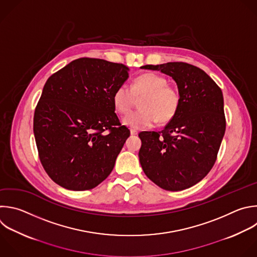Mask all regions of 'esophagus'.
<instances>
[{
  "mask_svg": "<svg viewBox=\"0 0 257 257\" xmlns=\"http://www.w3.org/2000/svg\"><path fill=\"white\" fill-rule=\"evenodd\" d=\"M130 134H131V135H133V136L138 135V131H137V130H135V129H131V130H130Z\"/></svg>",
  "mask_w": 257,
  "mask_h": 257,
  "instance_id": "1",
  "label": "esophagus"
}]
</instances>
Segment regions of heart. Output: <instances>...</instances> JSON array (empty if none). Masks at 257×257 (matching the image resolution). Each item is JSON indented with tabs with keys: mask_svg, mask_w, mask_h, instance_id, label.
Returning a JSON list of instances; mask_svg holds the SVG:
<instances>
[{
	"mask_svg": "<svg viewBox=\"0 0 257 257\" xmlns=\"http://www.w3.org/2000/svg\"><path fill=\"white\" fill-rule=\"evenodd\" d=\"M144 96L140 102L141 110L127 115L123 124L129 128L138 130L150 128L159 123H167L172 120L180 107L181 96L177 88L167 84V79L162 75L148 72L137 76L129 88L123 83L113 94L115 109L121 114L131 111L135 97Z\"/></svg>",
	"mask_w": 257,
	"mask_h": 257,
	"instance_id": "obj_1",
	"label": "heart"
}]
</instances>
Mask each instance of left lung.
<instances>
[{
	"label": "left lung",
	"instance_id": "1",
	"mask_svg": "<svg viewBox=\"0 0 257 257\" xmlns=\"http://www.w3.org/2000/svg\"><path fill=\"white\" fill-rule=\"evenodd\" d=\"M177 82L181 103L161 132L139 134L144 174L166 191H183L202 181L213 167L225 134L224 99L217 83L186 62L144 65Z\"/></svg>",
	"mask_w": 257,
	"mask_h": 257
}]
</instances>
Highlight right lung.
<instances>
[{
	"instance_id": "obj_1",
	"label": "right lung",
	"mask_w": 257,
	"mask_h": 257,
	"mask_svg": "<svg viewBox=\"0 0 257 257\" xmlns=\"http://www.w3.org/2000/svg\"><path fill=\"white\" fill-rule=\"evenodd\" d=\"M129 68L100 58L75 59L45 82L34 113L40 161L70 191L94 189L108 178L130 135L115 113L113 94Z\"/></svg>"
}]
</instances>
